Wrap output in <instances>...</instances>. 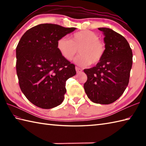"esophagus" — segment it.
<instances>
[{
    "instance_id": "obj_1",
    "label": "esophagus",
    "mask_w": 146,
    "mask_h": 146,
    "mask_svg": "<svg viewBox=\"0 0 146 146\" xmlns=\"http://www.w3.org/2000/svg\"><path fill=\"white\" fill-rule=\"evenodd\" d=\"M75 69H76V73H81L82 71V70L81 69V68H80L77 67V66L75 67Z\"/></svg>"
}]
</instances>
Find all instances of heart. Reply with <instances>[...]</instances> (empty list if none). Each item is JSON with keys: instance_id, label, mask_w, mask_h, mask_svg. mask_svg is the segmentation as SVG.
<instances>
[{"instance_id": "obj_1", "label": "heart", "mask_w": 146, "mask_h": 146, "mask_svg": "<svg viewBox=\"0 0 146 146\" xmlns=\"http://www.w3.org/2000/svg\"><path fill=\"white\" fill-rule=\"evenodd\" d=\"M57 48L62 56L68 61L72 60L78 49L80 54L75 58V63L83 66L98 64L106 50L105 44L98 39L97 34L89 30L74 33L71 40L62 37L57 42Z\"/></svg>"}]
</instances>
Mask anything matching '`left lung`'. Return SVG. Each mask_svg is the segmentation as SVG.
<instances>
[{
  "mask_svg": "<svg viewBox=\"0 0 146 146\" xmlns=\"http://www.w3.org/2000/svg\"><path fill=\"white\" fill-rule=\"evenodd\" d=\"M98 29L105 36L106 50L95 66L83 70L87 75L83 86L91 101L106 105L119 98L128 85L132 51L127 41L120 34L106 27Z\"/></svg>",
  "mask_w": 146,
  "mask_h": 146,
  "instance_id": "obj_1",
  "label": "left lung"
}]
</instances>
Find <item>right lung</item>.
I'll return each mask as SVG.
<instances>
[{
	"label": "right lung",
	"instance_id": "obj_1",
	"mask_svg": "<svg viewBox=\"0 0 146 146\" xmlns=\"http://www.w3.org/2000/svg\"><path fill=\"white\" fill-rule=\"evenodd\" d=\"M76 29L41 24L27 30L16 48V71L24 95L36 106L49 109L60 105L66 80L76 75L75 64L62 56L58 39Z\"/></svg>",
	"mask_w": 146,
	"mask_h": 146
}]
</instances>
